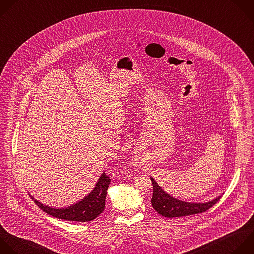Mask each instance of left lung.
<instances>
[{"label":"left lung","instance_id":"obj_1","mask_svg":"<svg viewBox=\"0 0 254 254\" xmlns=\"http://www.w3.org/2000/svg\"><path fill=\"white\" fill-rule=\"evenodd\" d=\"M150 180L153 188L151 205L157 213L165 217L173 218L204 212L212 207L215 203H217V201L221 197L218 196L215 199L205 203H192L182 201L165 193L152 178H150Z\"/></svg>","mask_w":254,"mask_h":254}]
</instances>
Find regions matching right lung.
Segmentation results:
<instances>
[{"label":"right lung","instance_id":"1","mask_svg":"<svg viewBox=\"0 0 254 254\" xmlns=\"http://www.w3.org/2000/svg\"><path fill=\"white\" fill-rule=\"evenodd\" d=\"M111 179L105 173L99 179L94 190L88 195L78 201L77 203L65 207V208H52L48 205H44L35 199V203L46 213L64 220L69 221H81L87 222L97 218L105 209L107 190L110 186Z\"/></svg>","mask_w":254,"mask_h":254}]
</instances>
